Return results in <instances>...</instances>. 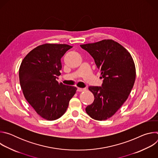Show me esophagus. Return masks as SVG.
I'll return each mask as SVG.
<instances>
[{
	"instance_id": "esophagus-1",
	"label": "esophagus",
	"mask_w": 158,
	"mask_h": 158,
	"mask_svg": "<svg viewBox=\"0 0 158 158\" xmlns=\"http://www.w3.org/2000/svg\"><path fill=\"white\" fill-rule=\"evenodd\" d=\"M85 91V88H80V87L77 88V91L78 92H82V91Z\"/></svg>"
}]
</instances>
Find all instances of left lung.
<instances>
[{
    "instance_id": "8db88e82",
    "label": "left lung",
    "mask_w": 158,
    "mask_h": 158,
    "mask_svg": "<svg viewBox=\"0 0 158 158\" xmlns=\"http://www.w3.org/2000/svg\"><path fill=\"white\" fill-rule=\"evenodd\" d=\"M80 46L93 57L104 79L102 87H89L94 101L85 111L95 120H106L119 110L131 92L136 75L134 60L126 48L112 39Z\"/></svg>"
}]
</instances>
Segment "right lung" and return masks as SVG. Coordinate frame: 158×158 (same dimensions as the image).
<instances>
[{"label":"right lung","mask_w":158,"mask_h":158,"mask_svg":"<svg viewBox=\"0 0 158 158\" xmlns=\"http://www.w3.org/2000/svg\"><path fill=\"white\" fill-rule=\"evenodd\" d=\"M73 46L44 44L29 52L19 67L22 93L29 104L42 118L54 121L65 112L77 88L56 80L60 75L61 57Z\"/></svg>","instance_id":"add662e5"}]
</instances>
